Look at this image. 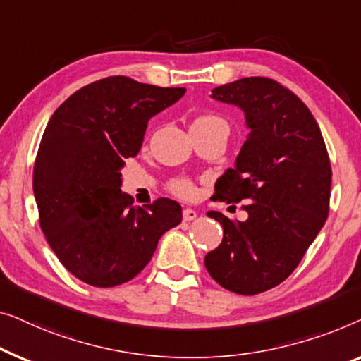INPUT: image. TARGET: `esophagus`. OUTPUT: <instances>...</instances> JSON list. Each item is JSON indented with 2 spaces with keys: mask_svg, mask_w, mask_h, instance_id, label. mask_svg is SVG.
Returning a JSON list of instances; mask_svg holds the SVG:
<instances>
[{
  "mask_svg": "<svg viewBox=\"0 0 361 361\" xmlns=\"http://www.w3.org/2000/svg\"><path fill=\"white\" fill-rule=\"evenodd\" d=\"M197 217V212L195 209H191V207H186L185 211H183V219L185 221H195Z\"/></svg>",
  "mask_w": 361,
  "mask_h": 361,
  "instance_id": "esophagus-1",
  "label": "esophagus"
}]
</instances>
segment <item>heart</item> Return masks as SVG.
Instances as JSON below:
<instances>
[{
	"label": "heart",
	"instance_id": "obj_1",
	"mask_svg": "<svg viewBox=\"0 0 361 361\" xmlns=\"http://www.w3.org/2000/svg\"><path fill=\"white\" fill-rule=\"evenodd\" d=\"M216 123H224V121L216 118V116H200V118H197L192 124H216ZM171 190H173V192H176L178 196L186 197V200L195 197L196 195V188L190 180H175L171 183Z\"/></svg>",
	"mask_w": 361,
	"mask_h": 361
}]
</instances>
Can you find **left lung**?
Segmentation results:
<instances>
[{"instance_id": "1", "label": "left lung", "mask_w": 361, "mask_h": 361, "mask_svg": "<svg viewBox=\"0 0 361 361\" xmlns=\"http://www.w3.org/2000/svg\"><path fill=\"white\" fill-rule=\"evenodd\" d=\"M211 93L242 109L250 130L233 169L216 181L217 200L248 202V219L207 212L224 237L204 265L222 288L253 296L286 280L326 224L331 161L311 111L276 81L242 78Z\"/></svg>"}]
</instances>
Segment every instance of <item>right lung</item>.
Instances as JSON below:
<instances>
[{
	"instance_id": "obj_1",
	"label": "right lung",
	"mask_w": 361,
	"mask_h": 361,
	"mask_svg": "<svg viewBox=\"0 0 361 361\" xmlns=\"http://www.w3.org/2000/svg\"><path fill=\"white\" fill-rule=\"evenodd\" d=\"M185 93L109 77L83 86L50 118L34 165V196L49 245L78 280L96 288L132 280L160 237L181 222V206L166 197L132 206L121 191V170L139 154L149 121Z\"/></svg>"
}]
</instances>
